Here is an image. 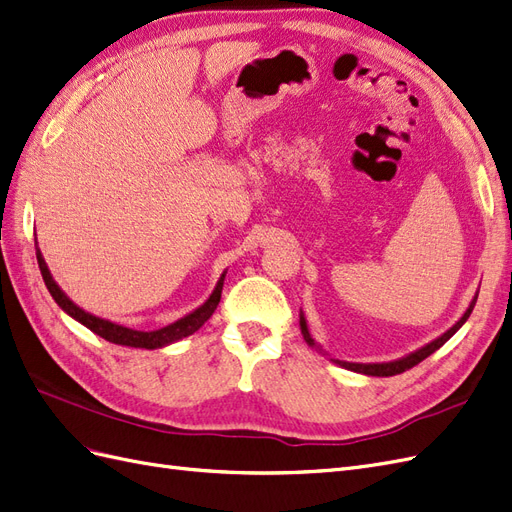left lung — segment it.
<instances>
[{
	"label": "left lung",
	"instance_id": "obj_1",
	"mask_svg": "<svg viewBox=\"0 0 512 512\" xmlns=\"http://www.w3.org/2000/svg\"><path fill=\"white\" fill-rule=\"evenodd\" d=\"M476 299H478V294H474V299L470 301L468 309H466V312H463V316L453 324L451 329H448L446 333H442L440 337L433 339V342L425 344L423 348H418V350H414V352H410V354H406V356H401V359H395V361H389V363H350V361H339V359H333V356H331V361H333L335 365H339V367L350 369V371H356V374H365V376L386 378V376L404 374L406 369H410V367L418 365L421 361H425L429 354H433V352H436L438 348H442V346L448 342V339H451V337H453V335L463 327V324H466V320L470 318L472 309H474V305H476ZM299 324H301V335H303V339H305V344H307V346H312V348H316V350H318V352H322V354H327V352H324V350L316 344V339L312 337V333H309V329H307V320H305V314H303V312L299 314Z\"/></svg>",
	"mask_w": 512,
	"mask_h": 512
}]
</instances>
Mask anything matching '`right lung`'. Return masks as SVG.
<instances>
[{
    "label": "right lung",
    "mask_w": 512,
    "mask_h": 512,
    "mask_svg": "<svg viewBox=\"0 0 512 512\" xmlns=\"http://www.w3.org/2000/svg\"><path fill=\"white\" fill-rule=\"evenodd\" d=\"M36 258H38L42 280H44L46 288H49L51 297L70 318H74L76 322H81L83 327H87L89 331H94L96 335L104 337L106 342L117 344V346H130V348H147V350H156V348H164V346L175 344V342H179V339L188 337V335L196 333L200 327H203V324L213 316L215 307H218V303L222 299V288H224V277H226V271H224L220 275L218 284H215L213 292L209 294V299L203 305H198L194 312L185 314L183 318L175 320L173 324H166V327L156 329V331H136V329H130V327H123V324H117V322H111L106 318L89 314V312H85L83 307L76 305L68 297V294L59 288V284L53 280V275H51L49 267H46V260H44L40 247H38V241H36Z\"/></svg>",
    "instance_id": "add662e5"
}]
</instances>
